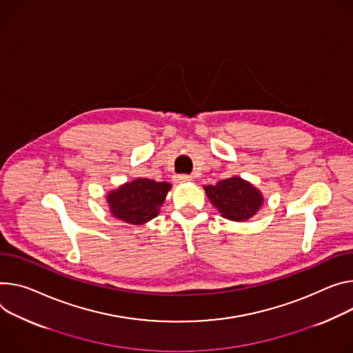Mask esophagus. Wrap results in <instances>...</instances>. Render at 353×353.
Masks as SVG:
<instances>
[{"label":"esophagus","mask_w":353,"mask_h":353,"mask_svg":"<svg viewBox=\"0 0 353 353\" xmlns=\"http://www.w3.org/2000/svg\"><path fill=\"white\" fill-rule=\"evenodd\" d=\"M193 179H191V176H187V174H179V176H174V181L176 183H188Z\"/></svg>","instance_id":"esophagus-1"}]
</instances>
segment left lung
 <instances>
[{
	"instance_id": "8db88e82",
	"label": "left lung",
	"mask_w": 353,
	"mask_h": 353,
	"mask_svg": "<svg viewBox=\"0 0 353 353\" xmlns=\"http://www.w3.org/2000/svg\"><path fill=\"white\" fill-rule=\"evenodd\" d=\"M204 190L211 204L230 221H246L263 204L261 191L238 176L221 180L215 185H204Z\"/></svg>"
}]
</instances>
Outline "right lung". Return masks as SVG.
Wrapping results in <instances>:
<instances>
[{
	"instance_id": "right-lung-1",
	"label": "right lung",
	"mask_w": 353,
	"mask_h": 353,
	"mask_svg": "<svg viewBox=\"0 0 353 353\" xmlns=\"http://www.w3.org/2000/svg\"><path fill=\"white\" fill-rule=\"evenodd\" d=\"M172 185L166 181L135 179L107 194L111 214L132 225H142L157 216Z\"/></svg>"
}]
</instances>
